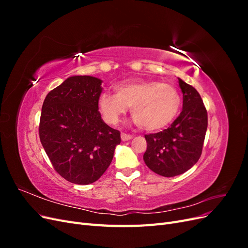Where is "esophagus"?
Wrapping results in <instances>:
<instances>
[{"mask_svg": "<svg viewBox=\"0 0 248 248\" xmlns=\"http://www.w3.org/2000/svg\"><path fill=\"white\" fill-rule=\"evenodd\" d=\"M121 139L123 141H126V140H131L132 136H130V134H127V133H121Z\"/></svg>", "mask_w": 248, "mask_h": 248, "instance_id": "1", "label": "esophagus"}]
</instances>
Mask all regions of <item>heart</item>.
Instances as JSON below:
<instances>
[{
	"label": "heart",
	"instance_id": "heart-1",
	"mask_svg": "<svg viewBox=\"0 0 248 248\" xmlns=\"http://www.w3.org/2000/svg\"><path fill=\"white\" fill-rule=\"evenodd\" d=\"M115 91L99 97L104 121L115 125L131 108L134 123L147 131L160 130L171 123L182 102L177 88L158 80L131 79L116 85Z\"/></svg>",
	"mask_w": 248,
	"mask_h": 248
}]
</instances>
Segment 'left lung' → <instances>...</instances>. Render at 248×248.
I'll list each match as a JSON object with an SVG mask.
<instances>
[{"label": "left lung", "mask_w": 248, "mask_h": 248, "mask_svg": "<svg viewBox=\"0 0 248 248\" xmlns=\"http://www.w3.org/2000/svg\"><path fill=\"white\" fill-rule=\"evenodd\" d=\"M183 109L168 129L146 134L147 167L163 177H175L191 169L200 159L208 126L207 109L192 86L179 78Z\"/></svg>", "instance_id": "left-lung-1"}]
</instances>
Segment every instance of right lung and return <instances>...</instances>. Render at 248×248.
Instances as JSON below:
<instances>
[{
  "label": "right lung",
  "mask_w": 248,
  "mask_h": 248,
  "mask_svg": "<svg viewBox=\"0 0 248 248\" xmlns=\"http://www.w3.org/2000/svg\"><path fill=\"white\" fill-rule=\"evenodd\" d=\"M102 80L70 77L44 99L39 137L55 170L67 181L87 185L109 167L120 131L101 119L98 100Z\"/></svg>",
  "instance_id": "add662e5"
}]
</instances>
